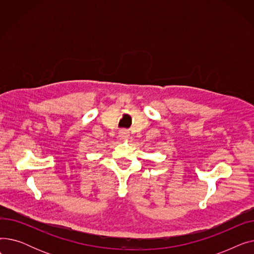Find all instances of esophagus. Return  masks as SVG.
<instances>
[{
	"instance_id": "34e87169",
	"label": "esophagus",
	"mask_w": 254,
	"mask_h": 254,
	"mask_svg": "<svg viewBox=\"0 0 254 254\" xmlns=\"http://www.w3.org/2000/svg\"><path fill=\"white\" fill-rule=\"evenodd\" d=\"M119 137L122 140H127L129 138V132L126 129H123L119 131Z\"/></svg>"
}]
</instances>
